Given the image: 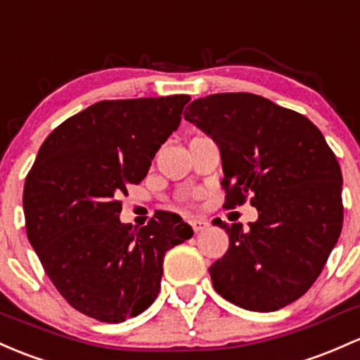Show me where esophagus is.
Listing matches in <instances>:
<instances>
[{
	"label": "esophagus",
	"mask_w": 360,
	"mask_h": 360,
	"mask_svg": "<svg viewBox=\"0 0 360 360\" xmlns=\"http://www.w3.org/2000/svg\"><path fill=\"white\" fill-rule=\"evenodd\" d=\"M189 224H191V227H193V231L195 232H201V231H205V229L208 227V224L207 220H203V219H191L189 220Z\"/></svg>",
	"instance_id": "esophagus-1"
}]
</instances>
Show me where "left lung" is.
Returning a JSON list of instances; mask_svg holds the SVG:
<instances>
[{"instance_id": "left-lung-1", "label": "left lung", "mask_w": 360, "mask_h": 360, "mask_svg": "<svg viewBox=\"0 0 360 360\" xmlns=\"http://www.w3.org/2000/svg\"><path fill=\"white\" fill-rule=\"evenodd\" d=\"M186 109L220 147L224 208L250 196L258 210L248 231L215 220L229 250L208 270L213 289L244 309H282L311 289L340 238L337 157L306 116L255 94H213Z\"/></svg>"}]
</instances>
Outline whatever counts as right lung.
I'll list each match as a JSON object with an SVG mask.
<instances>
[{"instance_id": "add662e5", "label": "right lung", "mask_w": 360, "mask_h": 360, "mask_svg": "<svg viewBox=\"0 0 360 360\" xmlns=\"http://www.w3.org/2000/svg\"><path fill=\"white\" fill-rule=\"evenodd\" d=\"M189 96L101 101L63 121L39 148L23 186L27 238L66 302L104 323L155 301L164 256L191 239L177 213L120 222L121 195L147 176Z\"/></svg>"}]
</instances>
